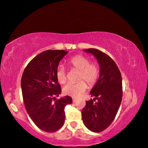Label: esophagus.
Returning <instances> with one entry per match:
<instances>
[{"label": "esophagus", "instance_id": "34e87169", "mask_svg": "<svg viewBox=\"0 0 148 148\" xmlns=\"http://www.w3.org/2000/svg\"><path fill=\"white\" fill-rule=\"evenodd\" d=\"M72 101H73V102H77V99H74V98H72Z\"/></svg>", "mask_w": 148, "mask_h": 148}]
</instances>
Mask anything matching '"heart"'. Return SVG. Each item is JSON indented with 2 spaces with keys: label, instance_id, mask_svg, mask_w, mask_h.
<instances>
[{
  "label": "heart",
  "instance_id": "1",
  "mask_svg": "<svg viewBox=\"0 0 148 148\" xmlns=\"http://www.w3.org/2000/svg\"><path fill=\"white\" fill-rule=\"evenodd\" d=\"M70 69L79 71L77 80L81 81L76 84H68L63 89L64 93L74 98H77L86 91L87 85L83 80L87 82L90 86L97 83L100 76V67L95 62H91L88 57L83 55H76L67 61ZM56 77L60 84H63L66 81V71L63 66H59L56 71Z\"/></svg>",
  "mask_w": 148,
  "mask_h": 148
}]
</instances>
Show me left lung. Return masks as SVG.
I'll use <instances>...</instances> for the list:
<instances>
[{"label": "left lung", "mask_w": 148, "mask_h": 148, "mask_svg": "<svg viewBox=\"0 0 148 148\" xmlns=\"http://www.w3.org/2000/svg\"><path fill=\"white\" fill-rule=\"evenodd\" d=\"M84 51L97 59L100 76L90 92L95 98L87 101L82 110V120L90 131L99 132L109 127L118 112L123 95L121 75L116 62L107 54L94 48Z\"/></svg>", "instance_id": "left-lung-1"}]
</instances>
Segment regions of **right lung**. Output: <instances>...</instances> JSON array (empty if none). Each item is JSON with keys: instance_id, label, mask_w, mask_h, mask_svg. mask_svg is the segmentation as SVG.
Here are the masks:
<instances>
[{"instance_id": "add662e5", "label": "right lung", "mask_w": 148, "mask_h": 148, "mask_svg": "<svg viewBox=\"0 0 148 148\" xmlns=\"http://www.w3.org/2000/svg\"><path fill=\"white\" fill-rule=\"evenodd\" d=\"M68 51L47 50L27 64L22 75L21 86L25 107L35 125L42 131L53 132L64 123V107L71 104V97L56 100L61 92L56 77L61 60Z\"/></svg>"}]
</instances>
